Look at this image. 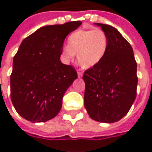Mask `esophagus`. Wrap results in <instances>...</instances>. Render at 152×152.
I'll return each mask as SVG.
<instances>
[{
  "mask_svg": "<svg viewBox=\"0 0 152 152\" xmlns=\"http://www.w3.org/2000/svg\"><path fill=\"white\" fill-rule=\"evenodd\" d=\"M82 75H83V73H82L81 71H79V70H78V77L80 78V77H82Z\"/></svg>",
  "mask_w": 152,
  "mask_h": 152,
  "instance_id": "34e87169",
  "label": "esophagus"
}]
</instances>
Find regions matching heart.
<instances>
[{
  "instance_id": "heart-1",
  "label": "heart",
  "mask_w": 152,
  "mask_h": 152,
  "mask_svg": "<svg viewBox=\"0 0 152 152\" xmlns=\"http://www.w3.org/2000/svg\"><path fill=\"white\" fill-rule=\"evenodd\" d=\"M109 40L104 31L95 28L94 30H78L69 37L68 48L62 55L64 61L69 63L78 56V64L84 69H90L99 64L105 57Z\"/></svg>"
}]
</instances>
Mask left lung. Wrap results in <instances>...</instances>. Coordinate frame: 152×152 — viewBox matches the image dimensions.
I'll return each instance as SVG.
<instances>
[{"label": "left lung", "instance_id": "8db88e82", "mask_svg": "<svg viewBox=\"0 0 152 152\" xmlns=\"http://www.w3.org/2000/svg\"><path fill=\"white\" fill-rule=\"evenodd\" d=\"M96 25L106 33L109 46L104 59L84 72V106L93 120L114 123L126 115L135 101L137 64L131 44L117 29Z\"/></svg>", "mask_w": 152, "mask_h": 152}]
</instances>
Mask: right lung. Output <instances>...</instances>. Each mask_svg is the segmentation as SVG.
Listing matches in <instances>:
<instances>
[{
  "label": "right lung",
  "mask_w": 152,
  "mask_h": 152,
  "mask_svg": "<svg viewBox=\"0 0 152 152\" xmlns=\"http://www.w3.org/2000/svg\"><path fill=\"white\" fill-rule=\"evenodd\" d=\"M81 24L42 26L21 42L13 58L11 99L24 119L45 122L60 111L64 93L78 78L75 69L63 64L60 56L66 37Z\"/></svg>",
  "instance_id": "obj_1"
}]
</instances>
